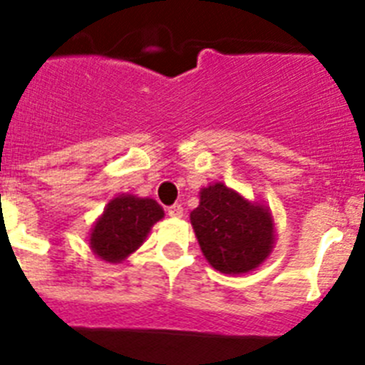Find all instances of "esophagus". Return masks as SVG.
<instances>
[{"mask_svg":"<svg viewBox=\"0 0 365 365\" xmlns=\"http://www.w3.org/2000/svg\"><path fill=\"white\" fill-rule=\"evenodd\" d=\"M167 214L171 217H182L183 216V207L180 203H175V205L167 207Z\"/></svg>","mask_w":365,"mask_h":365,"instance_id":"esophagus-1","label":"esophagus"}]
</instances>
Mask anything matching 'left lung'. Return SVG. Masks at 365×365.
I'll return each instance as SVG.
<instances>
[{
  "label": "left lung",
  "mask_w": 365,
  "mask_h": 365,
  "mask_svg": "<svg viewBox=\"0 0 365 365\" xmlns=\"http://www.w3.org/2000/svg\"><path fill=\"white\" fill-rule=\"evenodd\" d=\"M190 223L205 259L221 274H247L274 248L270 209L248 202L221 182L200 190V205L190 212Z\"/></svg>",
  "instance_id": "8db88e82"
}]
</instances>
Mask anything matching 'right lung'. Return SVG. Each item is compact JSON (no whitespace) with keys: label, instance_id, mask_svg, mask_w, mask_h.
<instances>
[{"label":"right lung","instance_id":"add662e5","mask_svg":"<svg viewBox=\"0 0 365 365\" xmlns=\"http://www.w3.org/2000/svg\"><path fill=\"white\" fill-rule=\"evenodd\" d=\"M163 209L151 198H136L120 194L106 205L90 234V247L95 255L108 263H120L140 247Z\"/></svg>","mask_w":365,"mask_h":365}]
</instances>
